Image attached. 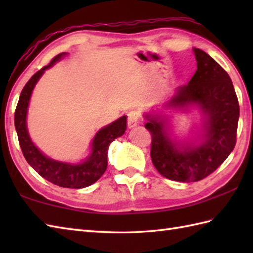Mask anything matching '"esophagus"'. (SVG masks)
I'll use <instances>...</instances> for the list:
<instances>
[{"mask_svg": "<svg viewBox=\"0 0 253 253\" xmlns=\"http://www.w3.org/2000/svg\"><path fill=\"white\" fill-rule=\"evenodd\" d=\"M140 117H141V115L138 111H136V110L130 111L127 115V125H128V127H129V128L135 127L137 124L139 123V121H140Z\"/></svg>", "mask_w": 253, "mask_h": 253, "instance_id": "34e87169", "label": "esophagus"}]
</instances>
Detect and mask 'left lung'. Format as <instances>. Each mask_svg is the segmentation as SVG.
<instances>
[{
  "mask_svg": "<svg viewBox=\"0 0 253 253\" xmlns=\"http://www.w3.org/2000/svg\"><path fill=\"white\" fill-rule=\"evenodd\" d=\"M197 71L190 82L178 88L170 106L197 104L207 115L206 139L198 147L178 151L166 136L159 118H149L151 160L165 178L191 182L212 174L233 151L237 137L239 103L226 71L200 49H193Z\"/></svg>",
  "mask_w": 253,
  "mask_h": 253,
  "instance_id": "1",
  "label": "left lung"
}]
</instances>
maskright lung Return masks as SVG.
I'll return each mask as SVG.
<instances>
[{
    "label": "right lung",
    "mask_w": 253,
    "mask_h": 253,
    "mask_svg": "<svg viewBox=\"0 0 253 253\" xmlns=\"http://www.w3.org/2000/svg\"><path fill=\"white\" fill-rule=\"evenodd\" d=\"M64 55V53L52 58L46 66L42 67L32 76L25 87L21 90L17 106L15 110V128L17 131L18 141L21 151L27 162L38 174L54 185L64 188H84L98 180L104 174L107 168V151L111 142L124 135L126 130V116L113 122L109 126L96 133L92 142V153L88 160L79 165H71L61 163L44 157L34 143L31 142L26 127L27 107L30 100V95L35 84L44 73L45 69L51 67L53 64Z\"/></svg>",
    "instance_id": "add662e5"
}]
</instances>
